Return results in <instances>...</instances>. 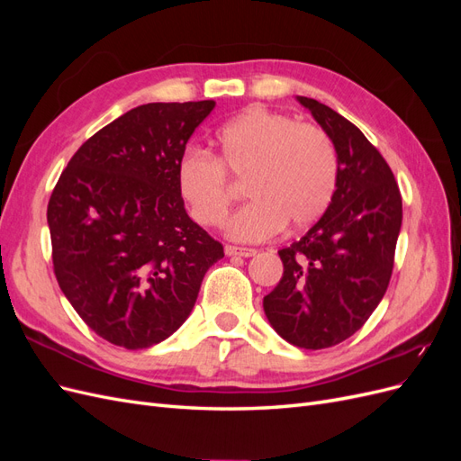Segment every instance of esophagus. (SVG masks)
<instances>
[{"label": "esophagus", "mask_w": 461, "mask_h": 461, "mask_svg": "<svg viewBox=\"0 0 461 461\" xmlns=\"http://www.w3.org/2000/svg\"><path fill=\"white\" fill-rule=\"evenodd\" d=\"M225 254H227V256L252 258V256L258 254V249H254V248H239V246H225Z\"/></svg>", "instance_id": "34e87169"}]
</instances>
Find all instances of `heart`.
Returning a JSON list of instances; mask_svg holds the SVG:
<instances>
[{
  "label": "heart",
  "instance_id": "b5f03b06",
  "mask_svg": "<svg viewBox=\"0 0 461 461\" xmlns=\"http://www.w3.org/2000/svg\"><path fill=\"white\" fill-rule=\"evenodd\" d=\"M221 153L188 149L176 183L192 217L221 227L234 202L229 176L246 180L252 200L227 225L232 240L261 242L285 227H310L327 213L339 188L340 161L332 138L313 122L252 105L219 131Z\"/></svg>",
  "mask_w": 461,
  "mask_h": 461
}]
</instances>
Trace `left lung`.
<instances>
[{"mask_svg": "<svg viewBox=\"0 0 461 461\" xmlns=\"http://www.w3.org/2000/svg\"><path fill=\"white\" fill-rule=\"evenodd\" d=\"M339 151V188L327 213L278 256L285 273L263 298L281 337L305 350L350 339L383 300L394 267L402 196L388 163L354 122L300 95Z\"/></svg>", "mask_w": 461, "mask_h": 461, "instance_id": "obj_1", "label": "left lung"}]
</instances>
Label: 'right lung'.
I'll use <instances>...</instances> for the list:
<instances>
[{"instance_id":"add662e5","label":"right lung","mask_w":461,"mask_h":461,"mask_svg":"<svg viewBox=\"0 0 461 461\" xmlns=\"http://www.w3.org/2000/svg\"><path fill=\"white\" fill-rule=\"evenodd\" d=\"M213 100L146 104L82 144L48 203L53 273L104 340L140 350L165 340L196 303L222 244L194 222L176 167Z\"/></svg>"}]
</instances>
